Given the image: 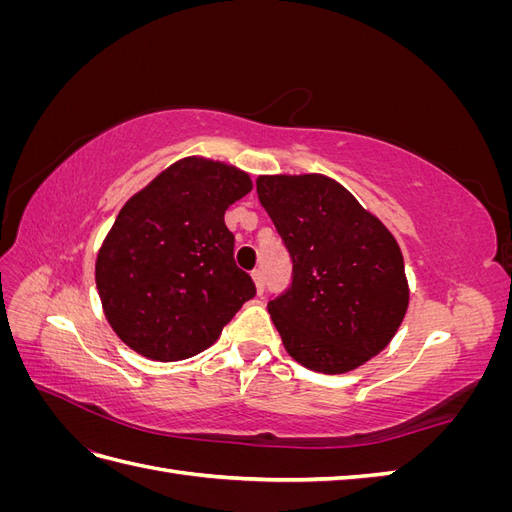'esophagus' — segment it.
<instances>
[{"instance_id": "1", "label": "esophagus", "mask_w": 512, "mask_h": 512, "mask_svg": "<svg viewBox=\"0 0 512 512\" xmlns=\"http://www.w3.org/2000/svg\"><path fill=\"white\" fill-rule=\"evenodd\" d=\"M252 280L256 284V292L258 294L265 292V273H262V269H254L252 271Z\"/></svg>"}]
</instances>
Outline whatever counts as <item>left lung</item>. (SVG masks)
Here are the masks:
<instances>
[{
  "instance_id": "left-lung-1",
  "label": "left lung",
  "mask_w": 512,
  "mask_h": 512,
  "mask_svg": "<svg viewBox=\"0 0 512 512\" xmlns=\"http://www.w3.org/2000/svg\"><path fill=\"white\" fill-rule=\"evenodd\" d=\"M256 192L292 258L290 288L267 305L286 352L320 374L361 367L408 309L395 237L331 177L260 175Z\"/></svg>"
}]
</instances>
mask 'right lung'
I'll list each match as a JSON object with an SVG mask.
<instances>
[{
    "mask_svg": "<svg viewBox=\"0 0 512 512\" xmlns=\"http://www.w3.org/2000/svg\"><path fill=\"white\" fill-rule=\"evenodd\" d=\"M250 190L237 166L190 156L121 207L96 258V286L123 344L151 361L190 359L254 297L224 224Z\"/></svg>",
    "mask_w": 512,
    "mask_h": 512,
    "instance_id": "add662e5",
    "label": "right lung"
}]
</instances>
